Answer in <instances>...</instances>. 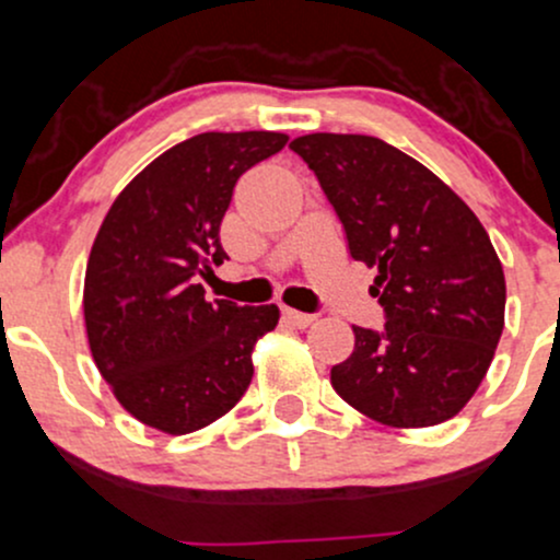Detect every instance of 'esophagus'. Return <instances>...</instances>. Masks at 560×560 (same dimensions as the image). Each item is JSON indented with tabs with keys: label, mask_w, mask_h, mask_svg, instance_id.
<instances>
[{
	"label": "esophagus",
	"mask_w": 560,
	"mask_h": 560,
	"mask_svg": "<svg viewBox=\"0 0 560 560\" xmlns=\"http://www.w3.org/2000/svg\"><path fill=\"white\" fill-rule=\"evenodd\" d=\"M281 316L295 327H308L311 322H314V314H303V311H295V308H284L281 311Z\"/></svg>",
	"instance_id": "34e87169"
}]
</instances>
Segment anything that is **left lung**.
I'll use <instances>...</instances> for the list:
<instances>
[{
  "instance_id": "left-lung-1",
  "label": "left lung",
  "mask_w": 560,
  "mask_h": 560,
  "mask_svg": "<svg viewBox=\"0 0 560 560\" xmlns=\"http://www.w3.org/2000/svg\"><path fill=\"white\" fill-rule=\"evenodd\" d=\"M319 179L351 257L373 268L384 329L354 327L332 388L368 419L419 429L478 392L504 329V270L467 203L416 158L362 133L290 144Z\"/></svg>"
}]
</instances>
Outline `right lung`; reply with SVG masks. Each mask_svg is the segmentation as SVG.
<instances>
[{"label":"right lung","instance_id":"add662e5","mask_svg":"<svg viewBox=\"0 0 560 560\" xmlns=\"http://www.w3.org/2000/svg\"><path fill=\"white\" fill-rule=\"evenodd\" d=\"M284 133H198L150 163L115 198L85 270L93 362L117 402L166 434L209 427L252 384V349L276 305L206 300L198 279L225 260L220 225L238 176Z\"/></svg>","mask_w":560,"mask_h":560}]
</instances>
